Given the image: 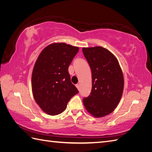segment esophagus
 Returning <instances> with one entry per match:
<instances>
[{
	"label": "esophagus",
	"mask_w": 152,
	"mask_h": 152,
	"mask_svg": "<svg viewBox=\"0 0 152 152\" xmlns=\"http://www.w3.org/2000/svg\"><path fill=\"white\" fill-rule=\"evenodd\" d=\"M76 87H77V88L78 89V90L80 89V85L79 84H76Z\"/></svg>",
	"instance_id": "esophagus-1"
}]
</instances>
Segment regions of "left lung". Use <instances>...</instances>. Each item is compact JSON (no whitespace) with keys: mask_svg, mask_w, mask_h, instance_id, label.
I'll return each mask as SVG.
<instances>
[{"mask_svg":"<svg viewBox=\"0 0 152 152\" xmlns=\"http://www.w3.org/2000/svg\"><path fill=\"white\" fill-rule=\"evenodd\" d=\"M92 73V89L83 99L86 110L94 117H103L114 111L124 90V75L117 58L101 46L83 48Z\"/></svg>","mask_w":152,"mask_h":152,"instance_id":"1","label":"left lung"}]
</instances>
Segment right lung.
Returning <instances> with one entry per match:
<instances>
[{"label": "right lung", "instance_id": "add662e5", "mask_svg": "<svg viewBox=\"0 0 152 152\" xmlns=\"http://www.w3.org/2000/svg\"><path fill=\"white\" fill-rule=\"evenodd\" d=\"M79 48L66 43H53L39 55L31 75L32 93L43 112L56 115L66 108L79 93L70 80L68 69Z\"/></svg>", "mask_w": 152, "mask_h": 152}]
</instances>
